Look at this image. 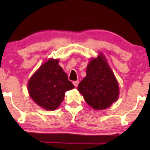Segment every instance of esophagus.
Instances as JSON below:
<instances>
[{
	"instance_id": "34e87169",
	"label": "esophagus",
	"mask_w": 150,
	"mask_h": 150,
	"mask_svg": "<svg viewBox=\"0 0 150 150\" xmlns=\"http://www.w3.org/2000/svg\"><path fill=\"white\" fill-rule=\"evenodd\" d=\"M73 84H74V85L75 86V87H77V86L79 85V81H74V82H73Z\"/></svg>"
}]
</instances>
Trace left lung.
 Wrapping results in <instances>:
<instances>
[{
	"label": "left lung",
	"mask_w": 150,
	"mask_h": 150,
	"mask_svg": "<svg viewBox=\"0 0 150 150\" xmlns=\"http://www.w3.org/2000/svg\"><path fill=\"white\" fill-rule=\"evenodd\" d=\"M78 90L96 110L107 108L117 100L118 83L102 54L90 61L87 76L79 84Z\"/></svg>",
	"instance_id": "obj_1"
}]
</instances>
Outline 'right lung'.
<instances>
[{"instance_id": "right-lung-1", "label": "right lung", "mask_w": 150, "mask_h": 150, "mask_svg": "<svg viewBox=\"0 0 150 150\" xmlns=\"http://www.w3.org/2000/svg\"><path fill=\"white\" fill-rule=\"evenodd\" d=\"M58 63L57 59H49L28 81L30 98L46 110L56 109L63 100L65 92L74 88Z\"/></svg>"}]
</instances>
